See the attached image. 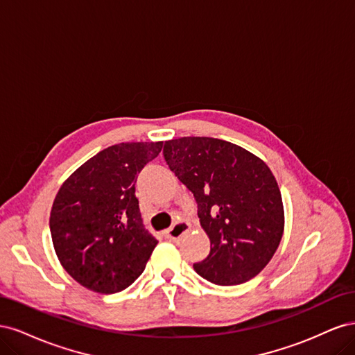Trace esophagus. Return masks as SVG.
<instances>
[{"label":"esophagus","instance_id":"esophagus-1","mask_svg":"<svg viewBox=\"0 0 355 355\" xmlns=\"http://www.w3.org/2000/svg\"><path fill=\"white\" fill-rule=\"evenodd\" d=\"M188 231H189V223H187L184 220H179V222L173 223V227H170L164 232V235H166V239H168L170 241H178L182 235Z\"/></svg>","mask_w":355,"mask_h":355}]
</instances>
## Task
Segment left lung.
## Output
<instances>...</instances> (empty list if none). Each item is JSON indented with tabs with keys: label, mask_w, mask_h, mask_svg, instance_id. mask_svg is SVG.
Returning a JSON list of instances; mask_svg holds the SVG:
<instances>
[{
	"label": "left lung",
	"mask_w": 355,
	"mask_h": 355,
	"mask_svg": "<svg viewBox=\"0 0 355 355\" xmlns=\"http://www.w3.org/2000/svg\"><path fill=\"white\" fill-rule=\"evenodd\" d=\"M168 168L196 198L210 253L194 270L218 286L252 280L271 261L283 237L280 188L261 158L214 137L164 144Z\"/></svg>",
	"instance_id": "left-lung-1"
}]
</instances>
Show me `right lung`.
I'll use <instances>...</instances> for the list:
<instances>
[{"instance_id":"obj_1","label":"right lung","mask_w":355,"mask_h":355,"mask_svg":"<svg viewBox=\"0 0 355 355\" xmlns=\"http://www.w3.org/2000/svg\"><path fill=\"white\" fill-rule=\"evenodd\" d=\"M163 142L118 144L63 182L50 213L53 245L67 272L93 292L112 295L145 270L157 239L142 220L136 176Z\"/></svg>"}]
</instances>
